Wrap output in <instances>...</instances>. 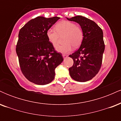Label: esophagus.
<instances>
[{
	"instance_id": "esophagus-1",
	"label": "esophagus",
	"mask_w": 121,
	"mask_h": 121,
	"mask_svg": "<svg viewBox=\"0 0 121 121\" xmlns=\"http://www.w3.org/2000/svg\"><path fill=\"white\" fill-rule=\"evenodd\" d=\"M62 56H63V57L64 58V59H65V58L67 57H68L67 55H65V54H63V55H62Z\"/></svg>"
}]
</instances>
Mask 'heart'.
I'll return each mask as SVG.
<instances>
[{"label": "heart", "mask_w": 121, "mask_h": 121, "mask_svg": "<svg viewBox=\"0 0 121 121\" xmlns=\"http://www.w3.org/2000/svg\"><path fill=\"white\" fill-rule=\"evenodd\" d=\"M55 31L49 29L47 31L48 41L54 47L59 45V36H64L62 45L59 46L56 50L62 53H68L71 52L73 47L77 48L81 45L84 38L82 30L80 26L69 21H61L55 26Z\"/></svg>", "instance_id": "1"}]
</instances>
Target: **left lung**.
<instances>
[{
	"label": "left lung",
	"mask_w": 121,
	"mask_h": 121,
	"mask_svg": "<svg viewBox=\"0 0 121 121\" xmlns=\"http://www.w3.org/2000/svg\"><path fill=\"white\" fill-rule=\"evenodd\" d=\"M67 19L78 23L84 34L80 48L69 56L74 62L69 69V74L75 81H87L93 78L101 67L105 50L103 32L95 22L84 16Z\"/></svg>",
	"instance_id": "1"
}]
</instances>
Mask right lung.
Listing matches in <instances>:
<instances>
[{
    "label": "right lung",
    "instance_id": "add662e5",
    "mask_svg": "<svg viewBox=\"0 0 121 121\" xmlns=\"http://www.w3.org/2000/svg\"><path fill=\"white\" fill-rule=\"evenodd\" d=\"M60 17L38 16L20 29L16 52L22 72L28 80L46 85L55 78V69L64 60L47 37V31Z\"/></svg>",
    "mask_w": 121,
    "mask_h": 121
}]
</instances>
